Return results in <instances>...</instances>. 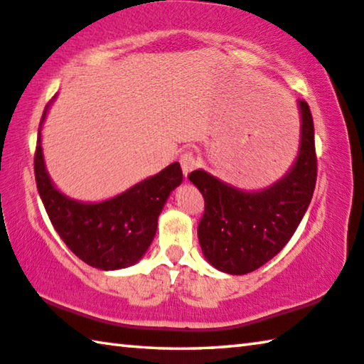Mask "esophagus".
Segmentation results:
<instances>
[{
    "mask_svg": "<svg viewBox=\"0 0 364 364\" xmlns=\"http://www.w3.org/2000/svg\"><path fill=\"white\" fill-rule=\"evenodd\" d=\"M180 165H181V170L184 176H188L191 171H193L196 167H197V160L194 157L193 152H184L181 154L180 157Z\"/></svg>",
    "mask_w": 364,
    "mask_h": 364,
    "instance_id": "1",
    "label": "esophagus"
}]
</instances>
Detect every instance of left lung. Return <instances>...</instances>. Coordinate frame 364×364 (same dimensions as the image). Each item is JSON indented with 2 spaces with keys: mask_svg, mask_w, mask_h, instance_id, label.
I'll return each instance as SVG.
<instances>
[{
  "mask_svg": "<svg viewBox=\"0 0 364 364\" xmlns=\"http://www.w3.org/2000/svg\"><path fill=\"white\" fill-rule=\"evenodd\" d=\"M301 138L292 170L258 193L239 191L204 170L189 181L204 196V215L197 226L202 252L215 268L245 274L271 260L284 247L304 218L316 184L313 117L306 101H299Z\"/></svg>",
  "mask_w": 364,
  "mask_h": 364,
  "instance_id": "left-lung-1",
  "label": "left lung"
}]
</instances>
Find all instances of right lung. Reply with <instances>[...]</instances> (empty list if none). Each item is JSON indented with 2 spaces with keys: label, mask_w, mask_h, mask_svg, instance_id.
<instances>
[{
  "label": "right lung",
  "mask_w": 364,
  "mask_h": 364,
  "mask_svg": "<svg viewBox=\"0 0 364 364\" xmlns=\"http://www.w3.org/2000/svg\"><path fill=\"white\" fill-rule=\"evenodd\" d=\"M48 106L41 117L45 120ZM41 127L35 149V180L54 230L80 260L100 269H120L136 263L149 249L157 218L183 171L175 162L156 176L100 204L72 200L54 188L41 152Z\"/></svg>",
  "instance_id": "add662e5"
}]
</instances>
